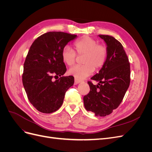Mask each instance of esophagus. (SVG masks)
Listing matches in <instances>:
<instances>
[{
    "label": "esophagus",
    "mask_w": 152,
    "mask_h": 152,
    "mask_svg": "<svg viewBox=\"0 0 152 152\" xmlns=\"http://www.w3.org/2000/svg\"><path fill=\"white\" fill-rule=\"evenodd\" d=\"M82 82V81L81 80L77 79H76V78H75V84H79V83H80V82Z\"/></svg>",
    "instance_id": "1"
}]
</instances>
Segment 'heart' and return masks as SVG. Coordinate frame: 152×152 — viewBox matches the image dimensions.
Returning a JSON list of instances; mask_svg holds the SVG:
<instances>
[{
  "label": "heart",
  "mask_w": 152,
  "mask_h": 152,
  "mask_svg": "<svg viewBox=\"0 0 152 152\" xmlns=\"http://www.w3.org/2000/svg\"><path fill=\"white\" fill-rule=\"evenodd\" d=\"M77 53L84 56L82 59L83 65H75L69 69L68 73L77 79H84L93 73L94 68L99 69L106 62L107 49L103 45L99 44L98 40L84 37L74 43ZM63 61L68 66H72L76 60V54L70 46L66 45L61 52Z\"/></svg>",
  "instance_id": "obj_1"
}]
</instances>
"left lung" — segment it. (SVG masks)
Instances as JSON below:
<instances>
[{"mask_svg": "<svg viewBox=\"0 0 152 152\" xmlns=\"http://www.w3.org/2000/svg\"><path fill=\"white\" fill-rule=\"evenodd\" d=\"M107 45V57L104 65L88 82L90 92L84 96L86 110L96 116L105 117L121 104L130 84V63L120 42L112 36L99 35Z\"/></svg>", "mask_w": 152, "mask_h": 152, "instance_id": "left-lung-1", "label": "left lung"}]
</instances>
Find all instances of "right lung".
I'll list each match as a JSON object with an SVG mask.
<instances>
[{
  "mask_svg": "<svg viewBox=\"0 0 152 152\" xmlns=\"http://www.w3.org/2000/svg\"><path fill=\"white\" fill-rule=\"evenodd\" d=\"M77 37L49 31L39 37L31 45L24 63L22 80L30 102L40 112L50 113L58 110L66 91L74 83L73 76L61 77L66 71L61 52ZM54 76L61 78L53 81Z\"/></svg>",
  "mask_w": 152,
  "mask_h": 152,
  "instance_id": "right-lung-1",
  "label": "right lung"
}]
</instances>
